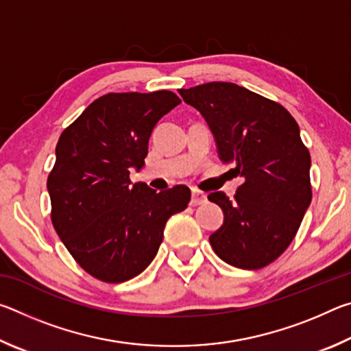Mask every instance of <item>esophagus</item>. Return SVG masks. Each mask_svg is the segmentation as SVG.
Wrapping results in <instances>:
<instances>
[{
	"label": "esophagus",
	"instance_id": "34e87169",
	"mask_svg": "<svg viewBox=\"0 0 351 351\" xmlns=\"http://www.w3.org/2000/svg\"><path fill=\"white\" fill-rule=\"evenodd\" d=\"M206 203V195L199 190H193L192 192V199H190V206H199Z\"/></svg>",
	"mask_w": 351,
	"mask_h": 351
}]
</instances>
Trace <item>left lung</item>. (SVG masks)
<instances>
[{
  "instance_id": "1",
  "label": "left lung",
  "mask_w": 351,
  "mask_h": 351,
  "mask_svg": "<svg viewBox=\"0 0 351 351\" xmlns=\"http://www.w3.org/2000/svg\"><path fill=\"white\" fill-rule=\"evenodd\" d=\"M215 138L218 156L245 182L234 199L223 192V226L209 237L213 251L241 269L265 268L280 257L311 203V158L294 117L280 104L229 82L180 90Z\"/></svg>"
}]
</instances>
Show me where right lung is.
I'll return each mask as SVG.
<instances>
[{
	"label": "right lung",
	"mask_w": 351,
	"mask_h": 351,
	"mask_svg": "<svg viewBox=\"0 0 351 351\" xmlns=\"http://www.w3.org/2000/svg\"><path fill=\"white\" fill-rule=\"evenodd\" d=\"M180 104L165 90L105 94L57 142L47 176L52 224L77 263L99 280L139 276L158 254L167 219L189 204L186 186L158 193L130 181V170L144 165L154 125Z\"/></svg>",
	"instance_id": "obj_1"
}]
</instances>
